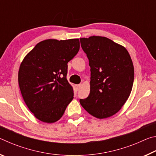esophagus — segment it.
Returning a JSON list of instances; mask_svg holds the SVG:
<instances>
[{
    "instance_id": "obj_1",
    "label": "esophagus",
    "mask_w": 156,
    "mask_h": 156,
    "mask_svg": "<svg viewBox=\"0 0 156 156\" xmlns=\"http://www.w3.org/2000/svg\"><path fill=\"white\" fill-rule=\"evenodd\" d=\"M80 87H81V84H77V85H76V89H77V90H79V89H80Z\"/></svg>"
}]
</instances>
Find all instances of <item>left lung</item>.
Here are the masks:
<instances>
[{"mask_svg": "<svg viewBox=\"0 0 156 156\" xmlns=\"http://www.w3.org/2000/svg\"><path fill=\"white\" fill-rule=\"evenodd\" d=\"M91 67L90 93L80 103L99 119L119 112L130 96L134 80L132 60L125 47L102 36L81 38Z\"/></svg>", "mask_w": 156, "mask_h": 156, "instance_id": "left-lung-1", "label": "left lung"}]
</instances>
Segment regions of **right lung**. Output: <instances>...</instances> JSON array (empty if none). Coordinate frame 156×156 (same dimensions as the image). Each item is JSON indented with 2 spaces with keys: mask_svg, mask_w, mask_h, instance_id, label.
Here are the masks:
<instances>
[{
  "mask_svg": "<svg viewBox=\"0 0 156 156\" xmlns=\"http://www.w3.org/2000/svg\"><path fill=\"white\" fill-rule=\"evenodd\" d=\"M80 49L78 38L40 42L26 55L18 71L20 90L29 109L42 122L60 119L73 98L67 63Z\"/></svg>",
  "mask_w": 156,
  "mask_h": 156,
  "instance_id": "1",
  "label": "right lung"
}]
</instances>
